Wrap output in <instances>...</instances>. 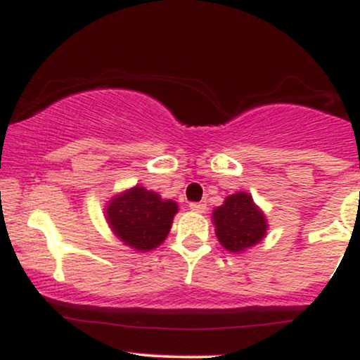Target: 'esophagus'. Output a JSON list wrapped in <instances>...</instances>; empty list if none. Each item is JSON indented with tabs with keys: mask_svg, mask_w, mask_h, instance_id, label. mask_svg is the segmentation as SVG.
Here are the masks:
<instances>
[{
	"mask_svg": "<svg viewBox=\"0 0 360 360\" xmlns=\"http://www.w3.org/2000/svg\"><path fill=\"white\" fill-rule=\"evenodd\" d=\"M189 208L196 213H205L206 212V203H189Z\"/></svg>",
	"mask_w": 360,
	"mask_h": 360,
	"instance_id": "34e87169",
	"label": "esophagus"
}]
</instances>
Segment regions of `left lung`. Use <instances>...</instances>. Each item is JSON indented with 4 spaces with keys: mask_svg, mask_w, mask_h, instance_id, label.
<instances>
[{
    "mask_svg": "<svg viewBox=\"0 0 360 360\" xmlns=\"http://www.w3.org/2000/svg\"><path fill=\"white\" fill-rule=\"evenodd\" d=\"M212 214L218 242L223 249L237 254L262 242L269 229L266 214L245 191L226 196L223 205L217 206Z\"/></svg>",
    "mask_w": 360,
    "mask_h": 360,
    "instance_id": "1",
    "label": "left lung"
}]
</instances>
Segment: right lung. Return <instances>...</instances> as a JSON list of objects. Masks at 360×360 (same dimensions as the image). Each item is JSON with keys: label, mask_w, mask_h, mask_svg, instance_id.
Segmentation results:
<instances>
[{"label": "right lung", "mask_w": 360, "mask_h": 360, "mask_svg": "<svg viewBox=\"0 0 360 360\" xmlns=\"http://www.w3.org/2000/svg\"><path fill=\"white\" fill-rule=\"evenodd\" d=\"M177 210L176 201L137 184L110 198L105 218L120 242L137 252H148L166 240Z\"/></svg>", "instance_id": "obj_1"}]
</instances>
